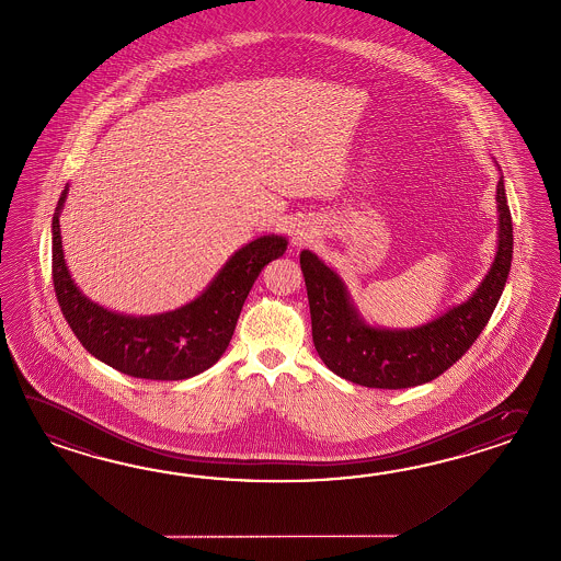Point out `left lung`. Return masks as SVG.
Returning <instances> with one entry per match:
<instances>
[{
    "label": "left lung",
    "instance_id": "obj_1",
    "mask_svg": "<svg viewBox=\"0 0 561 561\" xmlns=\"http://www.w3.org/2000/svg\"><path fill=\"white\" fill-rule=\"evenodd\" d=\"M499 202V252L489 276L466 302L416 330L368 328L359 321L340 276L302 250L313 344L331 373L370 388H411L442 376L470 350L503 295L513 260V219L503 179Z\"/></svg>",
    "mask_w": 561,
    "mask_h": 561
}]
</instances>
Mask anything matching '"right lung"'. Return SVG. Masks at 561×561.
<instances>
[{
  "mask_svg": "<svg viewBox=\"0 0 561 561\" xmlns=\"http://www.w3.org/2000/svg\"><path fill=\"white\" fill-rule=\"evenodd\" d=\"M53 217V285L58 307L91 356L119 373L146 380H183L214 366L230 345L245 297L262 268L285 254L287 240L264 236L238 250L202 297L154 317L112 313L75 287L65 266L58 214Z\"/></svg>",
  "mask_w": 561,
  "mask_h": 561,
  "instance_id": "obj_1",
  "label": "right lung"
}]
</instances>
